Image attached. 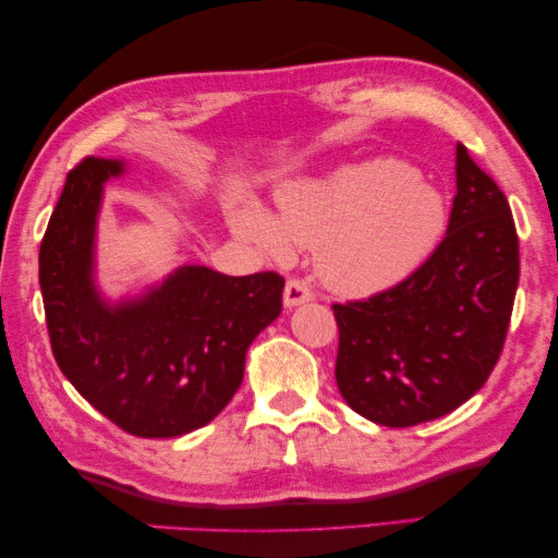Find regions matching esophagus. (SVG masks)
<instances>
[{
    "label": "esophagus",
    "instance_id": "obj_1",
    "mask_svg": "<svg viewBox=\"0 0 558 558\" xmlns=\"http://www.w3.org/2000/svg\"><path fill=\"white\" fill-rule=\"evenodd\" d=\"M314 299V291L306 287V281L302 279H289L287 287H284V306L287 308H294L299 304H306Z\"/></svg>",
    "mask_w": 558,
    "mask_h": 558
}]
</instances>
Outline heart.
Masks as SVG:
<instances>
[{"mask_svg":"<svg viewBox=\"0 0 558 558\" xmlns=\"http://www.w3.org/2000/svg\"><path fill=\"white\" fill-rule=\"evenodd\" d=\"M244 239L274 256L316 250V271L347 296H372L409 279L436 252L449 204L401 159H368L322 179L284 184L277 217L259 204L231 214Z\"/></svg>","mask_w":558,"mask_h":558,"instance_id":"1","label":"heart"}]
</instances>
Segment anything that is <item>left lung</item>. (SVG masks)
Returning a JSON list of instances; mask_svg holds the SVG:
<instances>
[{
  "mask_svg": "<svg viewBox=\"0 0 558 558\" xmlns=\"http://www.w3.org/2000/svg\"><path fill=\"white\" fill-rule=\"evenodd\" d=\"M517 287L519 236L507 196L457 144V196L444 242L401 284L333 304L341 397L381 426L447 416L499 362Z\"/></svg>",
  "mask_w": 558,
  "mask_h": 558,
  "instance_id": "8db88e82",
  "label": "left lung"
}]
</instances>
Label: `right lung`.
<instances>
[{"label": "right lung", "instance_id": "right-lung-1", "mask_svg": "<svg viewBox=\"0 0 558 558\" xmlns=\"http://www.w3.org/2000/svg\"><path fill=\"white\" fill-rule=\"evenodd\" d=\"M122 159L70 174L39 246V287L62 374L109 422L142 439L209 424L244 379L246 349L281 314L274 271L227 277L184 264L140 296L109 302L94 279L101 194Z\"/></svg>", "mask_w": 558, "mask_h": 558}]
</instances>
